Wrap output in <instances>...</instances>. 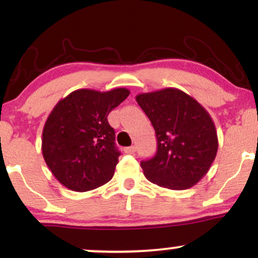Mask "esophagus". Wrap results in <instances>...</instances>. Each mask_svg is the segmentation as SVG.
I'll use <instances>...</instances> for the list:
<instances>
[{
	"mask_svg": "<svg viewBox=\"0 0 258 258\" xmlns=\"http://www.w3.org/2000/svg\"><path fill=\"white\" fill-rule=\"evenodd\" d=\"M123 152H125L126 154H135L136 147H133V146L127 147V148H125V149H123Z\"/></svg>",
	"mask_w": 258,
	"mask_h": 258,
	"instance_id": "34e87169",
	"label": "esophagus"
}]
</instances>
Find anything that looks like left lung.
Returning a JSON list of instances; mask_svg holds the SVG:
<instances>
[{"instance_id": "obj_1", "label": "left lung", "mask_w": 258, "mask_h": 258, "mask_svg": "<svg viewBox=\"0 0 258 258\" xmlns=\"http://www.w3.org/2000/svg\"><path fill=\"white\" fill-rule=\"evenodd\" d=\"M136 100L158 138L155 155L141 162L147 179L173 190L197 184L218 149L215 123L206 109L185 92L171 87L141 93Z\"/></svg>"}]
</instances>
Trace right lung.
<instances>
[{
	"instance_id": "right-lung-1",
	"label": "right lung",
	"mask_w": 258,
	"mask_h": 258,
	"mask_svg": "<svg viewBox=\"0 0 258 258\" xmlns=\"http://www.w3.org/2000/svg\"><path fill=\"white\" fill-rule=\"evenodd\" d=\"M127 88L76 90L55 104L42 132V154L68 189L87 191L112 178L120 152L108 115L128 97Z\"/></svg>"
}]
</instances>
